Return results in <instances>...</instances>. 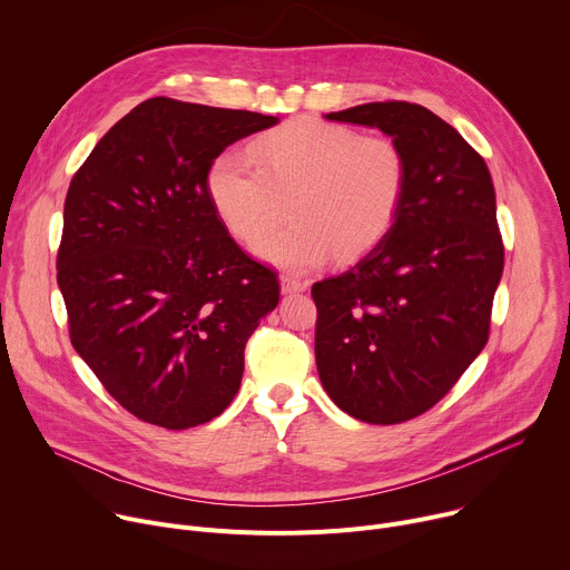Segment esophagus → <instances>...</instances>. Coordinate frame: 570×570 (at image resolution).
Returning <instances> with one entry per match:
<instances>
[{
	"instance_id": "1",
	"label": "esophagus",
	"mask_w": 570,
	"mask_h": 570,
	"mask_svg": "<svg viewBox=\"0 0 570 570\" xmlns=\"http://www.w3.org/2000/svg\"><path fill=\"white\" fill-rule=\"evenodd\" d=\"M279 284H282V293H284V295L302 293V291L308 288V282H302V279H295V277H288V275H284V277L279 279Z\"/></svg>"
}]
</instances>
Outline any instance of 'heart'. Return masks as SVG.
Segmentation results:
<instances>
[{"mask_svg": "<svg viewBox=\"0 0 570 570\" xmlns=\"http://www.w3.org/2000/svg\"><path fill=\"white\" fill-rule=\"evenodd\" d=\"M253 157L220 153L207 194L225 229L246 246L276 224L288 202L294 223L255 248L286 273L367 253L394 223L409 183L396 141L320 119H295L259 137Z\"/></svg>", "mask_w": 570, "mask_h": 570, "instance_id": "obj_1", "label": "heart"}]
</instances>
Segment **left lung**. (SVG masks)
I'll return each mask as SVG.
<instances>
[{
  "mask_svg": "<svg viewBox=\"0 0 570 570\" xmlns=\"http://www.w3.org/2000/svg\"><path fill=\"white\" fill-rule=\"evenodd\" d=\"M379 128L409 161L394 223L350 271L315 282V365L332 401L367 424L409 422L487 345L503 275L497 194L484 159L417 104L324 115Z\"/></svg>",
  "mask_w": 570,
  "mask_h": 570,
  "instance_id": "obj_1",
  "label": "left lung"
}]
</instances>
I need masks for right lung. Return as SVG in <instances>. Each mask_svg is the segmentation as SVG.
<instances>
[{
  "instance_id": "add662e5",
  "label": "right lung",
  "mask_w": 570,
  "mask_h": 570,
  "mask_svg": "<svg viewBox=\"0 0 570 570\" xmlns=\"http://www.w3.org/2000/svg\"><path fill=\"white\" fill-rule=\"evenodd\" d=\"M275 124L155 97L71 178L56 264L69 338L141 422L185 431L218 417L248 338L279 302L277 273L236 246L207 194L212 161Z\"/></svg>"
}]
</instances>
